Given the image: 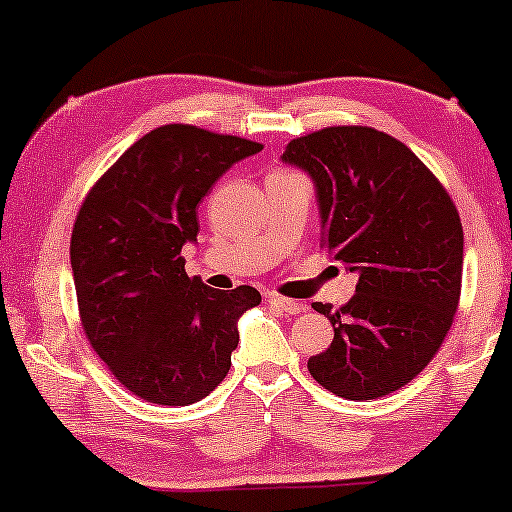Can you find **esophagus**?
I'll return each mask as SVG.
<instances>
[{"label": "esophagus", "mask_w": 512, "mask_h": 512, "mask_svg": "<svg viewBox=\"0 0 512 512\" xmlns=\"http://www.w3.org/2000/svg\"><path fill=\"white\" fill-rule=\"evenodd\" d=\"M268 303H270V305H275V307H279V310L286 312V314H300V312H303V305H300L298 300L282 298V296H277V293H270V296H268Z\"/></svg>", "instance_id": "obj_1"}]
</instances>
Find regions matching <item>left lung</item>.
Listing matches in <instances>:
<instances>
[{"instance_id": "1", "label": "left lung", "mask_w": 512, "mask_h": 512, "mask_svg": "<svg viewBox=\"0 0 512 512\" xmlns=\"http://www.w3.org/2000/svg\"><path fill=\"white\" fill-rule=\"evenodd\" d=\"M282 163L312 179L321 247L359 275L340 310L314 303L335 335L307 368L349 401L387 396L422 373L452 326L464 268L457 207L408 146L375 128L298 137Z\"/></svg>"}]
</instances>
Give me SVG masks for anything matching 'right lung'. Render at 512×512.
<instances>
[{
    "mask_svg": "<svg viewBox=\"0 0 512 512\" xmlns=\"http://www.w3.org/2000/svg\"><path fill=\"white\" fill-rule=\"evenodd\" d=\"M263 144L195 125L137 139L83 200L72 230L81 324L116 380L158 405L212 394L240 342L237 321L261 303L254 286L216 291L184 270L198 205Z\"/></svg>",
    "mask_w": 512,
    "mask_h": 512,
    "instance_id": "obj_1",
    "label": "right lung"
}]
</instances>
